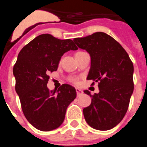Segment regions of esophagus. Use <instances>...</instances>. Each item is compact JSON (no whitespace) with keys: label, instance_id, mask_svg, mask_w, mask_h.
Returning a JSON list of instances; mask_svg holds the SVG:
<instances>
[{"label":"esophagus","instance_id":"obj_1","mask_svg":"<svg viewBox=\"0 0 147 147\" xmlns=\"http://www.w3.org/2000/svg\"><path fill=\"white\" fill-rule=\"evenodd\" d=\"M76 94H77V96H80V95H82L83 93V91L81 89H80V88H76Z\"/></svg>","mask_w":147,"mask_h":147}]
</instances>
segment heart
I'll return each instance as SVG.
<instances>
[{
    "mask_svg": "<svg viewBox=\"0 0 147 147\" xmlns=\"http://www.w3.org/2000/svg\"><path fill=\"white\" fill-rule=\"evenodd\" d=\"M80 52H81V51H80ZM69 80H70V82H73V83H74V84H78V82H79V81H78V79L76 77H71L69 79Z\"/></svg>",
    "mask_w": 147,
    "mask_h": 147,
    "instance_id": "b5f03b06",
    "label": "heart"
}]
</instances>
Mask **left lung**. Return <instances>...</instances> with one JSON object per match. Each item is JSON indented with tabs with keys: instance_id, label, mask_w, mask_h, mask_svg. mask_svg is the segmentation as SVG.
I'll use <instances>...</instances> for the list:
<instances>
[{
	"instance_id": "obj_1",
	"label": "left lung",
	"mask_w": 147,
	"mask_h": 147,
	"mask_svg": "<svg viewBox=\"0 0 147 147\" xmlns=\"http://www.w3.org/2000/svg\"><path fill=\"white\" fill-rule=\"evenodd\" d=\"M74 41L90 55L87 80L98 82L99 89V93L94 95L84 91L92 97L90 105L83 109L85 121L96 129H112L121 121L128 110L134 90L132 62L120 43L104 32Z\"/></svg>"
}]
</instances>
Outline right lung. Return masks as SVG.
I'll return each mask as SVG.
<instances>
[{"label": "right lung", "mask_w": 147, "mask_h": 147, "mask_svg": "<svg viewBox=\"0 0 147 147\" xmlns=\"http://www.w3.org/2000/svg\"><path fill=\"white\" fill-rule=\"evenodd\" d=\"M78 48L70 39L59 40L49 34L35 37L18 54L13 67L15 90L23 113L30 124L41 131L59 127L65 119L68 105L76 97L74 87L63 84L49 90V73L57 70L63 54Z\"/></svg>", "instance_id": "add662e5"}]
</instances>
